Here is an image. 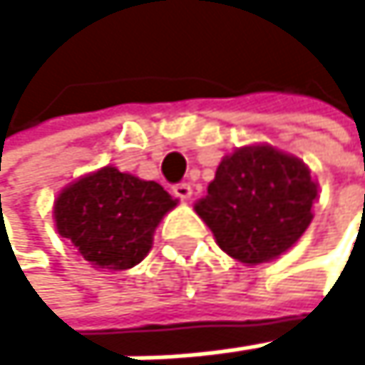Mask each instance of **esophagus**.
Here are the masks:
<instances>
[{
	"label": "esophagus",
	"mask_w": 365,
	"mask_h": 365,
	"mask_svg": "<svg viewBox=\"0 0 365 365\" xmlns=\"http://www.w3.org/2000/svg\"><path fill=\"white\" fill-rule=\"evenodd\" d=\"M173 195L177 199H181V201H188L190 195H192V188H190V184H186V181H181V184H175L173 186Z\"/></svg>",
	"instance_id": "esophagus-1"
}]
</instances>
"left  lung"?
<instances>
[{"label":"left lung","mask_w":365,"mask_h":365,"mask_svg":"<svg viewBox=\"0 0 365 365\" xmlns=\"http://www.w3.org/2000/svg\"><path fill=\"white\" fill-rule=\"evenodd\" d=\"M317 184L309 168L272 146L225 158L195 210L232 258L258 264L287 252L313 219Z\"/></svg>","instance_id":"left-lung-1"}]
</instances>
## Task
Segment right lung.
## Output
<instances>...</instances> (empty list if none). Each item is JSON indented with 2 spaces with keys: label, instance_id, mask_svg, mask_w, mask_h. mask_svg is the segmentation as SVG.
I'll list each match as a JSON object with an SVG mask.
<instances>
[{
  "label": "right lung",
  "instance_id": "add662e5",
  "mask_svg": "<svg viewBox=\"0 0 365 365\" xmlns=\"http://www.w3.org/2000/svg\"><path fill=\"white\" fill-rule=\"evenodd\" d=\"M177 201L155 181L120 173L113 166L67 186L54 219L85 260L101 269H129L150 250L153 232Z\"/></svg>",
  "mask_w": 365,
  "mask_h": 365
}]
</instances>
